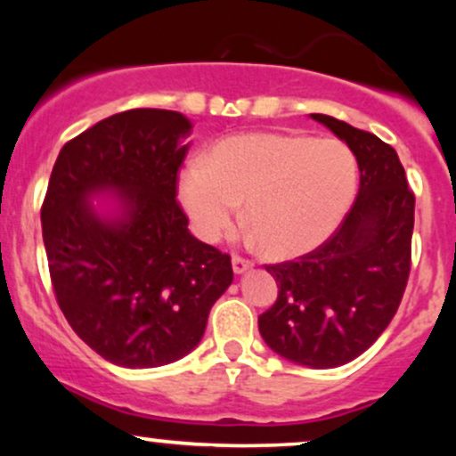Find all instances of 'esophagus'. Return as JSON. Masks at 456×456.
<instances>
[{
	"label": "esophagus",
	"instance_id": "esophagus-1",
	"mask_svg": "<svg viewBox=\"0 0 456 456\" xmlns=\"http://www.w3.org/2000/svg\"><path fill=\"white\" fill-rule=\"evenodd\" d=\"M232 265H233V272H235V274H244L246 270L253 268V261H250V259H244V257H240V255H233V257H232Z\"/></svg>",
	"mask_w": 456,
	"mask_h": 456
}]
</instances>
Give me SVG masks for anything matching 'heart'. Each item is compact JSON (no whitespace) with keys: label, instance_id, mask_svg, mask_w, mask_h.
Instances as JSON below:
<instances>
[{"label":"heart","instance_id":"1","mask_svg":"<svg viewBox=\"0 0 456 456\" xmlns=\"http://www.w3.org/2000/svg\"><path fill=\"white\" fill-rule=\"evenodd\" d=\"M358 165L332 139L244 134L224 139L180 175V201L203 240L244 221L265 255L300 257L337 232L352 208Z\"/></svg>","mask_w":456,"mask_h":456}]
</instances>
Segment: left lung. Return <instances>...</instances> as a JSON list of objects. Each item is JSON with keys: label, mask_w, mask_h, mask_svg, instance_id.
<instances>
[{"label": "left lung", "mask_w": 456, "mask_h": 456, "mask_svg": "<svg viewBox=\"0 0 456 456\" xmlns=\"http://www.w3.org/2000/svg\"><path fill=\"white\" fill-rule=\"evenodd\" d=\"M343 139L360 169L352 210L322 246L265 265L279 297L259 332L282 358L311 369L352 362L388 328L411 268L416 197L395 148L337 118L311 113Z\"/></svg>", "instance_id": "1"}]
</instances>
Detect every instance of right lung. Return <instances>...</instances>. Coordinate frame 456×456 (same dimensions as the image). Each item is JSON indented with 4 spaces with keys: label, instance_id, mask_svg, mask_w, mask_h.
Returning <instances> with one entry per match:
<instances>
[{
    "label": "right lung",
    "instance_id": "right-lung-1",
    "mask_svg": "<svg viewBox=\"0 0 456 456\" xmlns=\"http://www.w3.org/2000/svg\"><path fill=\"white\" fill-rule=\"evenodd\" d=\"M192 124L130 109L94 124L57 156L40 210L51 282L70 328L126 369L180 360L233 281L232 257L188 232L177 171ZM116 192V214L91 206Z\"/></svg>",
    "mask_w": 456,
    "mask_h": 456
}]
</instances>
